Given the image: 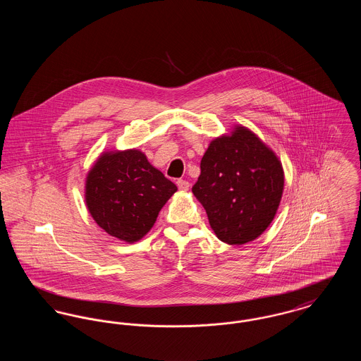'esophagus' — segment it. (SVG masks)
<instances>
[{
    "label": "esophagus",
    "mask_w": 361,
    "mask_h": 361,
    "mask_svg": "<svg viewBox=\"0 0 361 361\" xmlns=\"http://www.w3.org/2000/svg\"><path fill=\"white\" fill-rule=\"evenodd\" d=\"M177 187H178L180 190H184V192H185V190H188L189 189V183L188 181H185V180H178V181H177Z\"/></svg>",
    "instance_id": "34e87169"
}]
</instances>
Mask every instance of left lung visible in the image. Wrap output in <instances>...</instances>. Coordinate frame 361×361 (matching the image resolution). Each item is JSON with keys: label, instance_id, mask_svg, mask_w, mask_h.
Wrapping results in <instances>:
<instances>
[{"label": "left lung", "instance_id": "left-lung-1", "mask_svg": "<svg viewBox=\"0 0 361 361\" xmlns=\"http://www.w3.org/2000/svg\"><path fill=\"white\" fill-rule=\"evenodd\" d=\"M192 192L216 237L228 245L258 238L272 224L284 189L275 152L247 127L211 140Z\"/></svg>", "mask_w": 361, "mask_h": 361}]
</instances>
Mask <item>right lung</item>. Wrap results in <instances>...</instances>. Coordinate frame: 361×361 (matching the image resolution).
I'll list each match as a JSON object with an SVG mask.
<instances>
[{
  "label": "right lung",
  "instance_id": "obj_1",
  "mask_svg": "<svg viewBox=\"0 0 361 361\" xmlns=\"http://www.w3.org/2000/svg\"><path fill=\"white\" fill-rule=\"evenodd\" d=\"M177 187L137 149L104 152L86 174L85 203L109 235L134 243L154 226Z\"/></svg>",
  "mask_w": 361,
  "mask_h": 361
}]
</instances>
